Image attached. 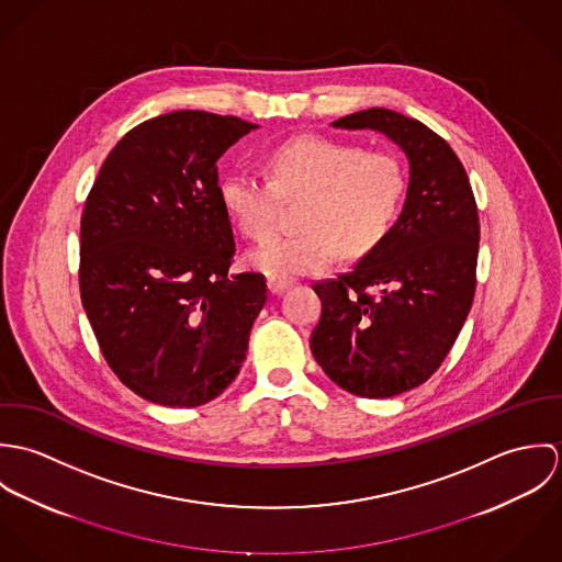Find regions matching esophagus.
Masks as SVG:
<instances>
[{
  "instance_id": "1",
  "label": "esophagus",
  "mask_w": 562,
  "mask_h": 562,
  "mask_svg": "<svg viewBox=\"0 0 562 562\" xmlns=\"http://www.w3.org/2000/svg\"><path fill=\"white\" fill-rule=\"evenodd\" d=\"M290 285H292L290 281H277V279H268V290H270V294H272V296H279V294H283V292H285Z\"/></svg>"
}]
</instances>
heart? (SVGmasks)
I'll use <instances>...</instances> for the list:
<instances>
[{"instance_id":"heart-1","label":"heart","mask_w":562,"mask_h":562,"mask_svg":"<svg viewBox=\"0 0 562 562\" xmlns=\"http://www.w3.org/2000/svg\"><path fill=\"white\" fill-rule=\"evenodd\" d=\"M270 179L238 168L223 177L218 194L244 236L263 238L281 196L307 194L299 234L272 236L246 252V263L277 281L318 274L339 248L348 257L374 250L401 212L404 170L385 151L322 136L292 138L268 156Z\"/></svg>"}]
</instances>
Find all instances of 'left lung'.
I'll list each match as a JSON object with an SVG mask.
<instances>
[{
    "label": "left lung",
    "mask_w": 562,
    "mask_h": 562,
    "mask_svg": "<svg viewBox=\"0 0 562 562\" xmlns=\"http://www.w3.org/2000/svg\"><path fill=\"white\" fill-rule=\"evenodd\" d=\"M330 125L379 132L408 160L406 199L385 240L350 272L314 285L322 316L310 339L335 385L361 398H392L437 372L470 314L481 241L476 199L457 154L424 123L370 108Z\"/></svg>",
    "instance_id": "8db88e82"
}]
</instances>
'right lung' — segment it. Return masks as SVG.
I'll return each mask as SVG.
<instances>
[{"label": "right lung", "instance_id": "obj_1", "mask_svg": "<svg viewBox=\"0 0 562 562\" xmlns=\"http://www.w3.org/2000/svg\"><path fill=\"white\" fill-rule=\"evenodd\" d=\"M259 125L177 110L127 132L81 214L83 312L112 372L145 401L190 408L240 372L266 279L232 274L216 161Z\"/></svg>", "mask_w": 562, "mask_h": 562}]
</instances>
